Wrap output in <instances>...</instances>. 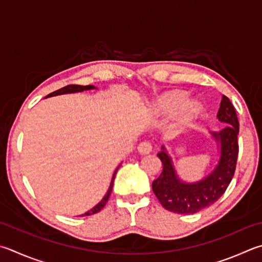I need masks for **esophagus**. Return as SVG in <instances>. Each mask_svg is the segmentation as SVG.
<instances>
[{"label":"esophagus","mask_w":262,"mask_h":262,"mask_svg":"<svg viewBox=\"0 0 262 262\" xmlns=\"http://www.w3.org/2000/svg\"><path fill=\"white\" fill-rule=\"evenodd\" d=\"M137 150H139L140 154L146 155L152 151V145L149 141H143V142H141L139 146H137Z\"/></svg>","instance_id":"34e87169"}]
</instances>
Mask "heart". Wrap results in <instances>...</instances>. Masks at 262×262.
<instances>
[{
	"instance_id": "b5f03b06",
	"label": "heart",
	"mask_w": 262,
	"mask_h": 262,
	"mask_svg": "<svg viewBox=\"0 0 262 262\" xmlns=\"http://www.w3.org/2000/svg\"><path fill=\"white\" fill-rule=\"evenodd\" d=\"M185 101V95L182 93H173L166 95L158 103V110L164 113H172L177 112L179 108L183 105ZM198 112V106L194 103H189L187 105L182 107V110L180 111V117L183 121H189L190 119H192Z\"/></svg>"
}]
</instances>
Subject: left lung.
<instances>
[{
    "instance_id": "1",
    "label": "left lung",
    "mask_w": 262,
    "mask_h": 262,
    "mask_svg": "<svg viewBox=\"0 0 262 262\" xmlns=\"http://www.w3.org/2000/svg\"><path fill=\"white\" fill-rule=\"evenodd\" d=\"M217 119L227 123L220 133H213L221 143V157L215 169L198 183H183L178 179L172 161L163 147L158 157L163 172L152 182V190L166 210L179 214H193L212 205L226 192L234 178L238 158L239 122L230 99L223 95Z\"/></svg>"
}]
</instances>
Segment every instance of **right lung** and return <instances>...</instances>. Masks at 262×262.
<instances>
[{"instance_id": "right-lung-1", "label": "right lung", "mask_w": 262, "mask_h": 262, "mask_svg": "<svg viewBox=\"0 0 262 262\" xmlns=\"http://www.w3.org/2000/svg\"><path fill=\"white\" fill-rule=\"evenodd\" d=\"M93 88H95L94 85H92V84H88V85H79V84H69V85H65V87H63V88H60V89H58V90H56V92H54V93H51V94H49L48 96L49 97H51V96H56V95H61V94H69V93H78V92H83V90H88V89H93ZM119 168V167H118ZM118 168L116 169V172H115V174H113V178H112V181H111V184H110V188H108V190H107V192H106V194L105 196H104V198L102 199L101 202H99L96 206H95L94 208H92V210L90 211H88L87 213H84V214H82V215H80V216H83V215H93V214H96V213H98L99 211L102 210V208L105 206V204L107 203V201H108V198H110V194H111V192H112V187H113V181H115V177H116V174H117V170H118Z\"/></svg>"}]
</instances>
